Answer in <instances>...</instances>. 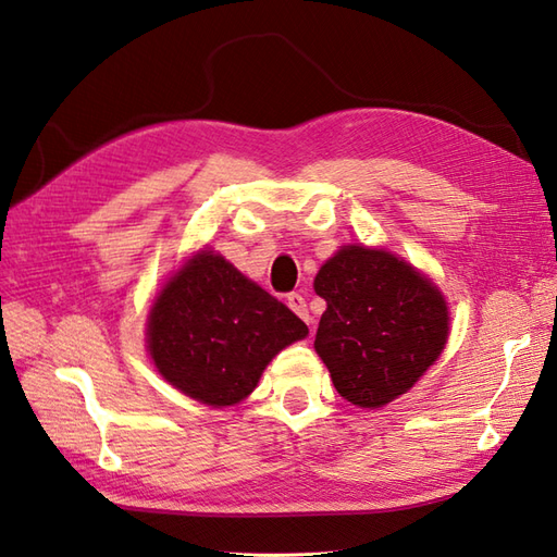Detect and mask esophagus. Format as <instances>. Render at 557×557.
<instances>
[{
    "instance_id": "1",
    "label": "esophagus",
    "mask_w": 557,
    "mask_h": 557,
    "mask_svg": "<svg viewBox=\"0 0 557 557\" xmlns=\"http://www.w3.org/2000/svg\"><path fill=\"white\" fill-rule=\"evenodd\" d=\"M287 306L294 310L296 315H299L301 320H306V322H310V313H308V304H306V299L304 296L299 294V292H292V294H287Z\"/></svg>"
}]
</instances>
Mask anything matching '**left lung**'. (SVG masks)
<instances>
[{
    "label": "left lung",
    "instance_id": "obj_1",
    "mask_svg": "<svg viewBox=\"0 0 557 557\" xmlns=\"http://www.w3.org/2000/svg\"><path fill=\"white\" fill-rule=\"evenodd\" d=\"M315 292L327 301L315 351L354 406L380 408L406 394L444 351L442 292L389 251H337L320 268Z\"/></svg>",
    "mask_w": 557,
    "mask_h": 557
}]
</instances>
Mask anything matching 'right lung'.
Masks as SVG:
<instances>
[{"label":"right lung","instance_id":"1","mask_svg":"<svg viewBox=\"0 0 557 557\" xmlns=\"http://www.w3.org/2000/svg\"><path fill=\"white\" fill-rule=\"evenodd\" d=\"M306 334V322L273 294L206 251L165 284L149 315V351L159 372L209 406H232L251 394L273 356Z\"/></svg>","mask_w":557,"mask_h":557}]
</instances>
